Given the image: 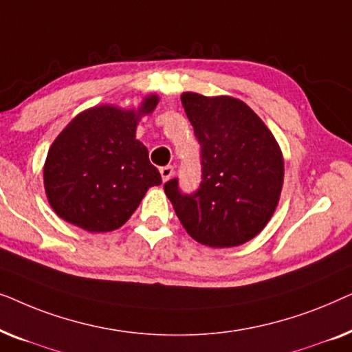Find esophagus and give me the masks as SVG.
Segmentation results:
<instances>
[{
	"label": "esophagus",
	"mask_w": 352,
	"mask_h": 352,
	"mask_svg": "<svg viewBox=\"0 0 352 352\" xmlns=\"http://www.w3.org/2000/svg\"><path fill=\"white\" fill-rule=\"evenodd\" d=\"M173 173H175V168L171 165H166V166H162L160 168V175H162V179L163 182H166L170 177L173 176Z\"/></svg>",
	"instance_id": "esophagus-1"
}]
</instances>
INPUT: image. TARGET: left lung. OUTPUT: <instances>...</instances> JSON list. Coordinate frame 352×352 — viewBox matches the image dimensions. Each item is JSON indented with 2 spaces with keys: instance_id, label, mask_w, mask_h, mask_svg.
<instances>
[{
  "instance_id": "left-lung-1",
  "label": "left lung",
  "mask_w": 352,
  "mask_h": 352,
  "mask_svg": "<svg viewBox=\"0 0 352 352\" xmlns=\"http://www.w3.org/2000/svg\"><path fill=\"white\" fill-rule=\"evenodd\" d=\"M200 144L201 181L192 194L179 179L165 182L187 234L213 248L237 247L258 235L276 210L283 184V158L272 133L234 98L181 96Z\"/></svg>"
}]
</instances>
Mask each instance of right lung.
I'll list each match as a JSON object with an SVG mask.
<instances>
[{
	"mask_svg": "<svg viewBox=\"0 0 352 352\" xmlns=\"http://www.w3.org/2000/svg\"><path fill=\"white\" fill-rule=\"evenodd\" d=\"M157 102L148 96L138 115L112 105L89 109L57 136L47 152L45 189L62 219L109 232L126 223L148 187L162 184L146 146L136 141L139 117Z\"/></svg>",
	"mask_w": 352,
	"mask_h": 352,
	"instance_id": "obj_1",
	"label": "right lung"
}]
</instances>
